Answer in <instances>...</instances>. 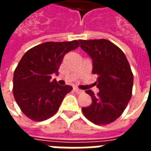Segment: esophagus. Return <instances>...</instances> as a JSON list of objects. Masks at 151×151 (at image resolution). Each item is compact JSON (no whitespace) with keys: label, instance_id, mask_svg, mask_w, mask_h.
I'll list each match as a JSON object with an SVG mask.
<instances>
[{"label":"esophagus","instance_id":"34e87169","mask_svg":"<svg viewBox=\"0 0 151 151\" xmlns=\"http://www.w3.org/2000/svg\"><path fill=\"white\" fill-rule=\"evenodd\" d=\"M73 90H74V91H75L77 94H82V93H83V91H82V90H80V89L77 88V87L73 89Z\"/></svg>","mask_w":151,"mask_h":151}]
</instances>
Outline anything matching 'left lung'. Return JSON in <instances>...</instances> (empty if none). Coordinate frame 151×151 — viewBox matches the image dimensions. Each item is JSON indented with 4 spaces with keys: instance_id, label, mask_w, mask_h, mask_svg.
Returning <instances> with one entry per match:
<instances>
[{
    "instance_id": "1",
    "label": "left lung",
    "mask_w": 151,
    "mask_h": 151,
    "mask_svg": "<svg viewBox=\"0 0 151 151\" xmlns=\"http://www.w3.org/2000/svg\"><path fill=\"white\" fill-rule=\"evenodd\" d=\"M81 47L93 60L94 74L99 76L97 95L88 90L91 104L82 108L90 121L99 125L113 122L122 115L132 96L133 75L126 56L119 47L104 39L79 40Z\"/></svg>"
}]
</instances>
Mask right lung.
Listing matches in <instances>:
<instances>
[{
	"label": "right lung",
	"instance_id": "add662e5",
	"mask_svg": "<svg viewBox=\"0 0 151 151\" xmlns=\"http://www.w3.org/2000/svg\"><path fill=\"white\" fill-rule=\"evenodd\" d=\"M78 40L46 42L29 49L16 67L13 93L18 107L28 118L43 121L58 111L70 86H60L52 80L66 53L79 46Z\"/></svg>",
	"mask_w": 151,
	"mask_h": 151
}]
</instances>
